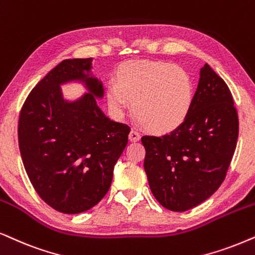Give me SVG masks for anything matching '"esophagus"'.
<instances>
[{"mask_svg":"<svg viewBox=\"0 0 255 255\" xmlns=\"http://www.w3.org/2000/svg\"><path fill=\"white\" fill-rule=\"evenodd\" d=\"M140 138H141L140 133H138L137 130L131 129V131L129 133V140H130L131 142H137L138 140H140Z\"/></svg>","mask_w":255,"mask_h":255,"instance_id":"1","label":"esophagus"}]
</instances>
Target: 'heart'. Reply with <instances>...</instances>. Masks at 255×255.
Returning a JSON list of instances; mask_svg holds the SVG:
<instances>
[{
  "label": "heart",
  "mask_w": 255,
  "mask_h": 255,
  "mask_svg": "<svg viewBox=\"0 0 255 255\" xmlns=\"http://www.w3.org/2000/svg\"><path fill=\"white\" fill-rule=\"evenodd\" d=\"M193 83L185 70L152 60H129L119 67L117 84L107 86L112 110L122 115L134 100L133 111L141 124L155 134H167L188 118Z\"/></svg>",
  "instance_id": "b5f03b06"
}]
</instances>
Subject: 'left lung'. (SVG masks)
<instances>
[{"instance_id": "8db88e82", "label": "left lung", "mask_w": 255, "mask_h": 255, "mask_svg": "<svg viewBox=\"0 0 255 255\" xmlns=\"http://www.w3.org/2000/svg\"><path fill=\"white\" fill-rule=\"evenodd\" d=\"M233 104L225 81L205 64L185 121L170 134L142 137L149 186L165 209L186 211L218 190L238 140Z\"/></svg>"}]
</instances>
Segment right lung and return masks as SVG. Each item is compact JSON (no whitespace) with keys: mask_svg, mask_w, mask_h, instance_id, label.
<instances>
[{"mask_svg":"<svg viewBox=\"0 0 255 255\" xmlns=\"http://www.w3.org/2000/svg\"><path fill=\"white\" fill-rule=\"evenodd\" d=\"M92 60L59 63L30 92L18 120L19 151L30 182L47 205L67 215L87 211L104 198L130 131L98 106L105 92ZM71 82L87 92L66 100L61 86Z\"/></svg>","mask_w":255,"mask_h":255,"instance_id":"1","label":"right lung"}]
</instances>
